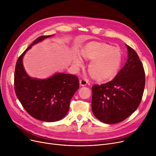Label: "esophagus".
Returning <instances> with one entry per match:
<instances>
[{
  "label": "esophagus",
  "mask_w": 156,
  "mask_h": 156,
  "mask_svg": "<svg viewBox=\"0 0 156 156\" xmlns=\"http://www.w3.org/2000/svg\"><path fill=\"white\" fill-rule=\"evenodd\" d=\"M87 83H88V81H87V80L82 79V80H80V85H82V86H85V85H87Z\"/></svg>",
  "instance_id": "esophagus-1"
}]
</instances>
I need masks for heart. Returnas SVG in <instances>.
Returning a JSON list of instances; mask_svg holds the SVG:
<instances>
[{"label":"heart","mask_w":156,"mask_h":156,"mask_svg":"<svg viewBox=\"0 0 156 156\" xmlns=\"http://www.w3.org/2000/svg\"><path fill=\"white\" fill-rule=\"evenodd\" d=\"M81 55L85 60L91 61L89 73L99 82L108 81L116 76L122 61L120 49L105 43H89L82 49ZM73 62L78 67L83 65V60L79 56L75 57Z\"/></svg>","instance_id":"obj_1"}]
</instances>
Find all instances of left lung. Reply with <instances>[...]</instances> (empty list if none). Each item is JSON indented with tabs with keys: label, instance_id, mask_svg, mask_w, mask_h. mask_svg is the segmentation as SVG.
Returning <instances> with one entry per match:
<instances>
[{
	"label": "left lung",
	"instance_id": "obj_1",
	"mask_svg": "<svg viewBox=\"0 0 156 156\" xmlns=\"http://www.w3.org/2000/svg\"><path fill=\"white\" fill-rule=\"evenodd\" d=\"M128 60L115 78L92 87V111L100 122L117 123L139 107L145 85V73L136 52L128 45Z\"/></svg>",
	"mask_w": 156,
	"mask_h": 156
}]
</instances>
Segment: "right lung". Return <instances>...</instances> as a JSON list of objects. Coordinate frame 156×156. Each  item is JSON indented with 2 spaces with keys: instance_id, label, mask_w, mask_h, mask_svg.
<instances>
[{
  "instance_id": "obj_1",
  "label": "right lung",
  "mask_w": 156,
  "mask_h": 156,
  "mask_svg": "<svg viewBox=\"0 0 156 156\" xmlns=\"http://www.w3.org/2000/svg\"><path fill=\"white\" fill-rule=\"evenodd\" d=\"M51 37L40 36L24 51L16 61L14 74L16 95L27 112L37 119L54 122L66 116L79 80L73 74L57 73L47 79L32 78L26 74L22 58L32 45Z\"/></svg>"
}]
</instances>
